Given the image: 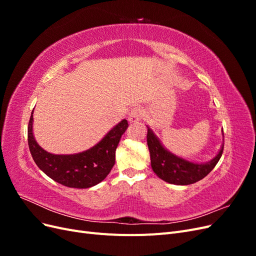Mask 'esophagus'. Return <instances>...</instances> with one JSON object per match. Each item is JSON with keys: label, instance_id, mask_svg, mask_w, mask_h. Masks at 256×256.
<instances>
[{"label": "esophagus", "instance_id": "1", "mask_svg": "<svg viewBox=\"0 0 256 256\" xmlns=\"http://www.w3.org/2000/svg\"><path fill=\"white\" fill-rule=\"evenodd\" d=\"M142 114H143V112L141 110V108H134V109L131 110V112L128 115L129 122H138L142 118Z\"/></svg>", "mask_w": 256, "mask_h": 256}]
</instances>
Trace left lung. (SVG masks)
<instances>
[{"label":"left lung","mask_w":256,"mask_h":256,"mask_svg":"<svg viewBox=\"0 0 256 256\" xmlns=\"http://www.w3.org/2000/svg\"><path fill=\"white\" fill-rule=\"evenodd\" d=\"M147 145L152 171L162 180L182 186L194 184L210 173L220 160L224 146L222 145L219 154L212 160L206 164H194L168 152L150 128L147 130Z\"/></svg>","instance_id":"1"}]
</instances>
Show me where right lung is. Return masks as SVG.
Wrapping results in <instances>:
<instances>
[{"mask_svg": "<svg viewBox=\"0 0 256 256\" xmlns=\"http://www.w3.org/2000/svg\"><path fill=\"white\" fill-rule=\"evenodd\" d=\"M128 128L122 120L92 148L74 154H53L42 150L33 136V112L28 127L30 154L37 166L53 180L69 188H90L102 182L115 164V152Z\"/></svg>", "mask_w": 256, "mask_h": 256, "instance_id": "1", "label": "right lung"}]
</instances>
